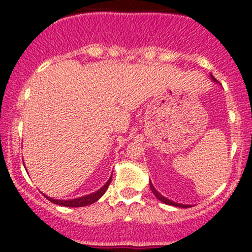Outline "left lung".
<instances>
[{
    "label": "left lung",
    "instance_id": "left-lung-1",
    "mask_svg": "<svg viewBox=\"0 0 252 252\" xmlns=\"http://www.w3.org/2000/svg\"><path fill=\"white\" fill-rule=\"evenodd\" d=\"M210 75H211V79H212V80H213V81H215V83H218V81H217V80H216V79H215V77H213V75H212V74H210ZM149 184H150V189H151V191H152V192H154V195H155V196H156V197H157V199H158V200H159V201H161V202H163V204H166V205H171V206H177V207H183V208H187V207H191V206H190V205H184V204H178V202H174V201H172V200L167 199V197H164V196H163V195H161V194H159V192H158V191H157V190H156V189H155V187H154V185H152V183H151V182H150V183H149Z\"/></svg>",
    "mask_w": 252,
    "mask_h": 252
}]
</instances>
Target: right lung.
Wrapping results in <instances>:
<instances>
[{"label":"right lung","mask_w":252,"mask_h":252,"mask_svg":"<svg viewBox=\"0 0 252 252\" xmlns=\"http://www.w3.org/2000/svg\"><path fill=\"white\" fill-rule=\"evenodd\" d=\"M111 180H112V175H111L110 179L107 180V183H106V184L103 185L102 188H100V189H98L97 191L93 192V194L85 195V196L77 197V199L58 200V199H52V197L47 196V195H45V194H44V196L46 197L48 201L53 202V204H56V205L65 206V207H84V206L91 205V204H94V202L97 201V200L100 199V197L102 196V195L106 192V190H107L108 185H110V183H111Z\"/></svg>","instance_id":"obj_1"}]
</instances>
